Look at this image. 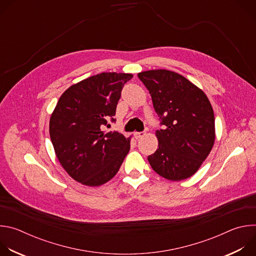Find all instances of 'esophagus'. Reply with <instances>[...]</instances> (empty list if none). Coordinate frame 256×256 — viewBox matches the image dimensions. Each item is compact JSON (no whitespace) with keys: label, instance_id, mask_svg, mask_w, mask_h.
Returning <instances> with one entry per match:
<instances>
[{"label":"esophagus","instance_id":"obj_1","mask_svg":"<svg viewBox=\"0 0 256 256\" xmlns=\"http://www.w3.org/2000/svg\"><path fill=\"white\" fill-rule=\"evenodd\" d=\"M144 134H146V132H136L134 134V138H142Z\"/></svg>","mask_w":256,"mask_h":256}]
</instances>
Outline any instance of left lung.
Returning a JSON list of instances; mask_svg holds the SVG:
<instances>
[{
    "label": "left lung",
    "mask_w": 256,
    "mask_h": 256,
    "mask_svg": "<svg viewBox=\"0 0 256 256\" xmlns=\"http://www.w3.org/2000/svg\"><path fill=\"white\" fill-rule=\"evenodd\" d=\"M149 90L163 128L156 130L158 149L148 156L153 170L178 181L194 175L214 142V116L206 94L186 78L167 70L138 74Z\"/></svg>",
    "instance_id": "1"
}]
</instances>
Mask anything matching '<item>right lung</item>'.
I'll return each mask as SVG.
<instances>
[{"label":"right lung","mask_w":256,"mask_h":256,"mask_svg":"<svg viewBox=\"0 0 256 256\" xmlns=\"http://www.w3.org/2000/svg\"><path fill=\"white\" fill-rule=\"evenodd\" d=\"M132 74L102 72L66 89L50 116V136L68 174L82 184L101 186L120 170L130 151V138L105 132L116 122L124 84Z\"/></svg>","instance_id":"add662e5"}]
</instances>
